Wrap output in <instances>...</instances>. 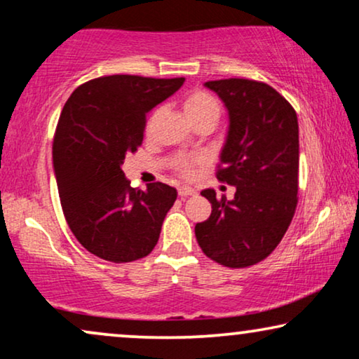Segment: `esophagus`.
Returning a JSON list of instances; mask_svg holds the SVG:
<instances>
[{
    "label": "esophagus",
    "instance_id": "obj_1",
    "mask_svg": "<svg viewBox=\"0 0 359 359\" xmlns=\"http://www.w3.org/2000/svg\"><path fill=\"white\" fill-rule=\"evenodd\" d=\"M178 194L181 196V198H189V196H194L196 194V189L189 188V186H180Z\"/></svg>",
    "mask_w": 359,
    "mask_h": 359
}]
</instances>
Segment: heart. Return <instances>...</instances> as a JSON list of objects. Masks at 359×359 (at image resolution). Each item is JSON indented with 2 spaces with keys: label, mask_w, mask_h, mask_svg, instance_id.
I'll return each mask as SVG.
<instances>
[{
  "label": "heart",
  "mask_w": 359,
  "mask_h": 359,
  "mask_svg": "<svg viewBox=\"0 0 359 359\" xmlns=\"http://www.w3.org/2000/svg\"><path fill=\"white\" fill-rule=\"evenodd\" d=\"M181 107L193 126L201 124V122H210L215 126L222 116V102L219 101V97L208 90H201V88L186 93L181 101ZM194 163L196 160H180L175 168L183 178H191L194 173Z\"/></svg>",
  "instance_id": "1"
}]
</instances>
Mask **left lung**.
<instances>
[{
  "label": "left lung",
  "instance_id": "1",
  "mask_svg": "<svg viewBox=\"0 0 359 359\" xmlns=\"http://www.w3.org/2000/svg\"><path fill=\"white\" fill-rule=\"evenodd\" d=\"M229 111L230 127L219 181L235 186V196L217 199L194 233L205 257L229 268H247L273 253L291 225L299 191L297 114L286 97L263 81L247 78L208 81Z\"/></svg>",
  "mask_w": 359,
  "mask_h": 359
}]
</instances>
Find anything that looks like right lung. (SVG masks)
Segmentation results:
<instances>
[{
  "instance_id": "obj_1",
  "label": "right lung",
  "mask_w": 359,
  "mask_h": 359,
  "mask_svg": "<svg viewBox=\"0 0 359 359\" xmlns=\"http://www.w3.org/2000/svg\"><path fill=\"white\" fill-rule=\"evenodd\" d=\"M184 78L100 76L78 86L53 135V170L67 224L88 252L111 263L149 255L176 201L160 183L132 188L121 165L142 145L147 114Z\"/></svg>"
}]
</instances>
